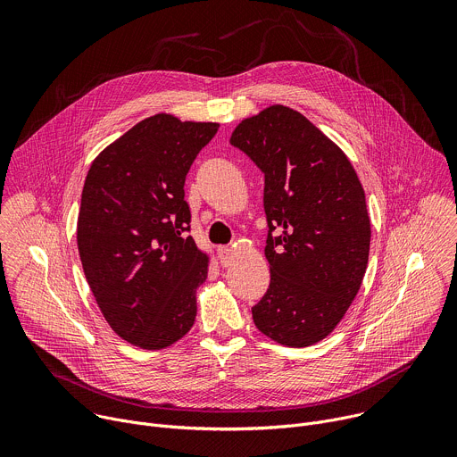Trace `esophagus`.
Segmentation results:
<instances>
[{"mask_svg": "<svg viewBox=\"0 0 457 457\" xmlns=\"http://www.w3.org/2000/svg\"><path fill=\"white\" fill-rule=\"evenodd\" d=\"M220 262L224 268L233 266L235 256H233V249L231 247H220Z\"/></svg>", "mask_w": 457, "mask_h": 457, "instance_id": "34e87169", "label": "esophagus"}]
</instances>
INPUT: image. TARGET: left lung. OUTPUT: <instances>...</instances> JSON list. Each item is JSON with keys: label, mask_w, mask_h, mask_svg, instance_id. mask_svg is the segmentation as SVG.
<instances>
[{"label": "left lung", "mask_w": 457, "mask_h": 457, "mask_svg": "<svg viewBox=\"0 0 457 457\" xmlns=\"http://www.w3.org/2000/svg\"><path fill=\"white\" fill-rule=\"evenodd\" d=\"M229 143L264 173L271 282L253 321L282 345H312L340 323L367 270L361 182L329 137L282 104L244 119Z\"/></svg>", "instance_id": "8db88e82"}]
</instances>
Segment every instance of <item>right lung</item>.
Instances as JSON below:
<instances>
[{
    "instance_id": "1",
    "label": "right lung",
    "mask_w": 457,
    "mask_h": 457,
    "mask_svg": "<svg viewBox=\"0 0 457 457\" xmlns=\"http://www.w3.org/2000/svg\"><path fill=\"white\" fill-rule=\"evenodd\" d=\"M217 122L152 115L92 162L78 219L87 282L110 328L155 351L180 340L197 316L208 254L189 231L186 175Z\"/></svg>"
}]
</instances>
